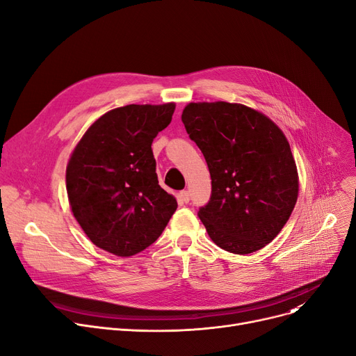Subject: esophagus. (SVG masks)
Segmentation results:
<instances>
[{
	"label": "esophagus",
	"instance_id": "1",
	"mask_svg": "<svg viewBox=\"0 0 356 356\" xmlns=\"http://www.w3.org/2000/svg\"><path fill=\"white\" fill-rule=\"evenodd\" d=\"M179 199H180L181 203H188V202L191 200V195H189L188 191H181V192L179 193Z\"/></svg>",
	"mask_w": 356,
	"mask_h": 356
}]
</instances>
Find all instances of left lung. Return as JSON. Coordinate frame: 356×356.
Here are the masks:
<instances>
[{
  "instance_id": "left-lung-1",
  "label": "left lung",
  "mask_w": 356,
  "mask_h": 356,
  "mask_svg": "<svg viewBox=\"0 0 356 356\" xmlns=\"http://www.w3.org/2000/svg\"><path fill=\"white\" fill-rule=\"evenodd\" d=\"M181 121L208 163L212 196L197 216L222 250L251 254L278 235L298 196L290 144L263 112L225 101L191 102Z\"/></svg>"
}]
</instances>
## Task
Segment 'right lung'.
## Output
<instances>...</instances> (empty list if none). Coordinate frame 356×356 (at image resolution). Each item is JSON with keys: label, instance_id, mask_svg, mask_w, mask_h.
I'll list each match as a JSON object with an SVG mask.
<instances>
[{"label": "right lung", "instance_id": "obj_1", "mask_svg": "<svg viewBox=\"0 0 356 356\" xmlns=\"http://www.w3.org/2000/svg\"><path fill=\"white\" fill-rule=\"evenodd\" d=\"M175 109V102L111 109L72 149L69 204L98 248L124 258L136 255L153 244L176 212V197L159 184L152 149Z\"/></svg>", "mask_w": 356, "mask_h": 356}]
</instances>
